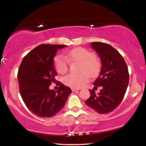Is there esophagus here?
Returning <instances> with one entry per match:
<instances>
[{"label":"esophagus","instance_id":"obj_1","mask_svg":"<svg viewBox=\"0 0 146 146\" xmlns=\"http://www.w3.org/2000/svg\"><path fill=\"white\" fill-rule=\"evenodd\" d=\"M71 90H72V92H76V91H78V90H77V89H75V88H71Z\"/></svg>","mask_w":146,"mask_h":146}]
</instances>
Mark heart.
Returning a JSON list of instances; mask_svg holds the SVG:
<instances>
[{
    "mask_svg": "<svg viewBox=\"0 0 146 146\" xmlns=\"http://www.w3.org/2000/svg\"><path fill=\"white\" fill-rule=\"evenodd\" d=\"M68 59L73 61L82 63L79 75L68 74L63 78L65 85L73 88H80L85 86L88 82L90 76H95L100 69V63L96 58L95 54L83 48H77L68 51L66 53ZM55 68L59 73L64 74L69 68V62L62 55L56 56L54 59Z\"/></svg>",
    "mask_w": 146,
    "mask_h": 146,
    "instance_id": "obj_1",
    "label": "heart"
}]
</instances>
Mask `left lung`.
Returning <instances> with one entry per match:
<instances>
[{"label": "left lung", "instance_id": "obj_1", "mask_svg": "<svg viewBox=\"0 0 146 146\" xmlns=\"http://www.w3.org/2000/svg\"><path fill=\"white\" fill-rule=\"evenodd\" d=\"M91 47L100 58V75L94 83L95 88L102 86L100 92L95 94L89 90L90 97L85 104L98 113H107L119 106L122 101L129 82L127 65L117 49L107 43L91 42Z\"/></svg>", "mask_w": 146, "mask_h": 146}]
</instances>
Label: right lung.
<instances>
[{"label":"right lung","instance_id":"obj_1","mask_svg":"<svg viewBox=\"0 0 146 146\" xmlns=\"http://www.w3.org/2000/svg\"><path fill=\"white\" fill-rule=\"evenodd\" d=\"M66 45L42 44L24 56L19 68L17 79L21 97L27 108L40 117H51L64 107L70 88L58 83L57 91L49 90L57 73L53 59L58 49Z\"/></svg>","mask_w":146,"mask_h":146}]
</instances>
